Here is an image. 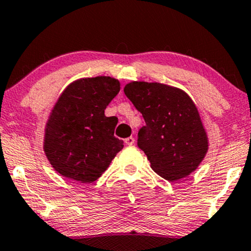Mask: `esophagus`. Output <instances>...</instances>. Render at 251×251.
Instances as JSON below:
<instances>
[{"label": "esophagus", "instance_id": "34e87169", "mask_svg": "<svg viewBox=\"0 0 251 251\" xmlns=\"http://www.w3.org/2000/svg\"><path fill=\"white\" fill-rule=\"evenodd\" d=\"M134 138L133 137H128L125 139V144L128 145V146H132V145H134Z\"/></svg>", "mask_w": 251, "mask_h": 251}]
</instances>
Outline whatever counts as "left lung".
I'll return each instance as SVG.
<instances>
[{
    "label": "left lung",
    "mask_w": 251,
    "mask_h": 251,
    "mask_svg": "<svg viewBox=\"0 0 251 251\" xmlns=\"http://www.w3.org/2000/svg\"><path fill=\"white\" fill-rule=\"evenodd\" d=\"M124 92L143 114L138 146L151 167L168 181L188 176L203 160L208 138L191 97L161 83L131 81Z\"/></svg>",
    "instance_id": "obj_1"
}]
</instances>
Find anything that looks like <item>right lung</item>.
<instances>
[{
  "label": "right lung",
  "mask_w": 251,
  "mask_h": 251,
  "mask_svg": "<svg viewBox=\"0 0 251 251\" xmlns=\"http://www.w3.org/2000/svg\"><path fill=\"white\" fill-rule=\"evenodd\" d=\"M119 91V80L98 76L75 80L60 95L45 126L43 149L63 176L93 182L123 150L124 141L114 137L118 119L105 116Z\"/></svg>",
  "instance_id": "1"
}]
</instances>
